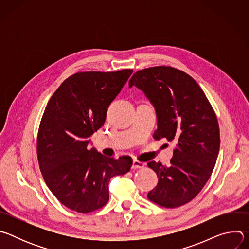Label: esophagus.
<instances>
[{
  "mask_svg": "<svg viewBox=\"0 0 249 249\" xmlns=\"http://www.w3.org/2000/svg\"><path fill=\"white\" fill-rule=\"evenodd\" d=\"M145 167V163L142 162V161H139L137 160H133V163H132V168L133 169H138V168H143Z\"/></svg>",
  "mask_w": 249,
  "mask_h": 249,
  "instance_id": "esophagus-1",
  "label": "esophagus"
}]
</instances>
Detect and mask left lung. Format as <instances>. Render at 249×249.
<instances>
[{
  "label": "left lung",
  "mask_w": 249,
  "mask_h": 249,
  "mask_svg": "<svg viewBox=\"0 0 249 249\" xmlns=\"http://www.w3.org/2000/svg\"><path fill=\"white\" fill-rule=\"evenodd\" d=\"M133 86L155 106L154 138L175 143L169 166L148 162L159 178L148 198L164 208L180 207L199 194L215 167L221 143L216 113L197 82L181 70L169 66L140 70L129 81Z\"/></svg>",
  "instance_id": "8db88e82"
}]
</instances>
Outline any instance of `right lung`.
I'll use <instances>...</instances> for the list:
<instances>
[{"label": "right lung", "instance_id": "obj_1", "mask_svg": "<svg viewBox=\"0 0 249 249\" xmlns=\"http://www.w3.org/2000/svg\"><path fill=\"white\" fill-rule=\"evenodd\" d=\"M133 73L80 72L66 79L49 99L37 134V159L54 196L82 214L109 200L111 177L127 173L128 156L118 160L89 148V137L105 121L110 103Z\"/></svg>", "mask_w": 249, "mask_h": 249}]
</instances>
